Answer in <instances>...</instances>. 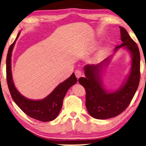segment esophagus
Returning <instances> with one entry per match:
<instances>
[{
  "mask_svg": "<svg viewBox=\"0 0 146 146\" xmlns=\"http://www.w3.org/2000/svg\"><path fill=\"white\" fill-rule=\"evenodd\" d=\"M75 75L76 76V78L79 79V78H80V77L82 76V72L79 70H76L75 71Z\"/></svg>",
  "mask_w": 146,
  "mask_h": 146,
  "instance_id": "obj_1",
  "label": "esophagus"
}]
</instances>
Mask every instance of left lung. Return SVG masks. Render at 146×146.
Segmentation results:
<instances>
[{
    "mask_svg": "<svg viewBox=\"0 0 146 146\" xmlns=\"http://www.w3.org/2000/svg\"><path fill=\"white\" fill-rule=\"evenodd\" d=\"M120 27L122 44L115 49L125 47L130 52L132 63L128 78L124 85L114 92H108L102 84L100 72L103 65L107 64L109 57L96 65H86L84 67L86 78L79 79V84L86 90V107L91 116L98 119H106L116 117L130 105L138 88L140 72L139 49L137 43L130 37L127 31Z\"/></svg>",
    "mask_w": 146,
    "mask_h": 146,
    "instance_id": "1",
    "label": "left lung"
}]
</instances>
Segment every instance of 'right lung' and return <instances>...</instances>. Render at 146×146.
I'll list each match as a JSON object with an SVG mask.
<instances>
[{"instance_id": "obj_1", "label": "right lung", "mask_w": 146, "mask_h": 146, "mask_svg": "<svg viewBox=\"0 0 146 146\" xmlns=\"http://www.w3.org/2000/svg\"><path fill=\"white\" fill-rule=\"evenodd\" d=\"M20 33L14 42L10 46L6 58V78L9 92L14 102L24 113L40 121H51L58 115L66 93L72 85L76 83L77 78L73 73L67 79L60 83L48 97L42 100H32L21 95L16 90L13 81L11 58L15 41L18 38Z\"/></svg>"}]
</instances>
